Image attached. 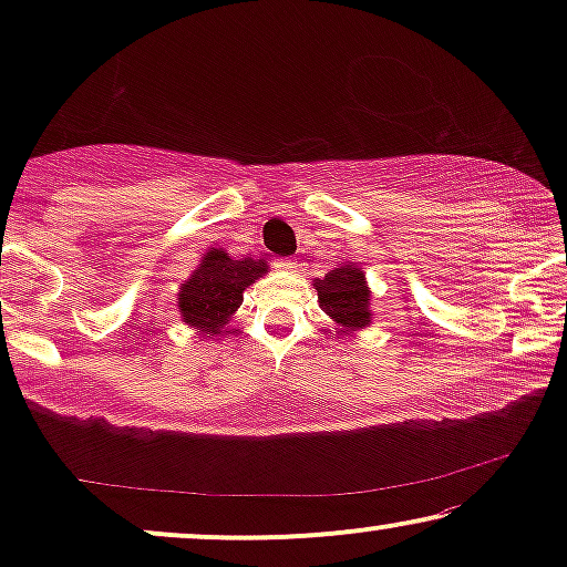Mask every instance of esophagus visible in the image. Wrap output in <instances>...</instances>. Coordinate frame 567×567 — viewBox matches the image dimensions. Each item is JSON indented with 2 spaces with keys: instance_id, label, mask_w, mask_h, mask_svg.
<instances>
[{
  "instance_id": "34e87169",
  "label": "esophagus",
  "mask_w": 567,
  "mask_h": 567,
  "mask_svg": "<svg viewBox=\"0 0 567 567\" xmlns=\"http://www.w3.org/2000/svg\"><path fill=\"white\" fill-rule=\"evenodd\" d=\"M276 268H281V270H289V274H293V270H297L299 266L293 260H289V258H281V260H276Z\"/></svg>"
}]
</instances>
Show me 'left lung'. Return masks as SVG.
<instances>
[{
  "label": "left lung",
  "instance_id": "1",
  "mask_svg": "<svg viewBox=\"0 0 567 567\" xmlns=\"http://www.w3.org/2000/svg\"><path fill=\"white\" fill-rule=\"evenodd\" d=\"M317 301L322 312L336 322L338 332L367 330L371 324V291L367 284V274L355 262H340L330 274L315 278Z\"/></svg>",
  "mask_w": 567,
  "mask_h": 567
}]
</instances>
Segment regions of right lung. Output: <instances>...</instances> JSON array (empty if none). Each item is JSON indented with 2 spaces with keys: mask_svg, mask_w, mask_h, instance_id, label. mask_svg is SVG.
Here are the masks:
<instances>
[{
  "mask_svg": "<svg viewBox=\"0 0 567 567\" xmlns=\"http://www.w3.org/2000/svg\"><path fill=\"white\" fill-rule=\"evenodd\" d=\"M266 274V260H235L224 247H208L200 255L196 270L185 278L177 291L181 320L206 338L221 336L243 305L247 286H252Z\"/></svg>",
  "mask_w": 567,
  "mask_h": 567,
  "instance_id": "add662e5",
  "label": "right lung"
}]
</instances>
